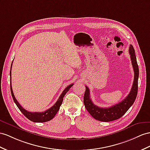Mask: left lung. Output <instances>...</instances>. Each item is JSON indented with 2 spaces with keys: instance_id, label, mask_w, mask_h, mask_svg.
Wrapping results in <instances>:
<instances>
[{
  "instance_id": "left-lung-1",
  "label": "left lung",
  "mask_w": 150,
  "mask_h": 150,
  "mask_svg": "<svg viewBox=\"0 0 150 150\" xmlns=\"http://www.w3.org/2000/svg\"><path fill=\"white\" fill-rule=\"evenodd\" d=\"M129 52L134 71L133 85L129 94L124 100L109 108H101L95 105L90 98L89 88L86 86L83 96V103L86 108L94 118L101 122H111L120 118L124 115L136 100L138 89L139 68L135 55V51L132 45H130Z\"/></svg>"
}]
</instances>
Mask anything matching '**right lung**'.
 Wrapping results in <instances>:
<instances>
[{
    "mask_svg": "<svg viewBox=\"0 0 150 150\" xmlns=\"http://www.w3.org/2000/svg\"><path fill=\"white\" fill-rule=\"evenodd\" d=\"M12 64L13 63H11V70H10L11 93V94H12L13 100L14 103H16V105L18 106L19 110L21 111V113L23 114L26 118L33 122H48L49 120H52V119L54 117L57 112H58V110H59L60 106L61 105V104H62L64 95L67 94V93L69 90H70V88L73 86V85H74V83L70 84V85L67 86V87L65 88L64 90L63 91L62 94L60 95V96L59 99H57L56 103L48 110H45L44 112H30L29 111L26 110L25 109L23 108V107L20 105V103H19L18 101L16 100V98L14 97V95L12 89V86H11V68H12Z\"/></svg>",
    "mask_w": 150,
    "mask_h": 150,
    "instance_id": "1",
    "label": "right lung"
}]
</instances>
